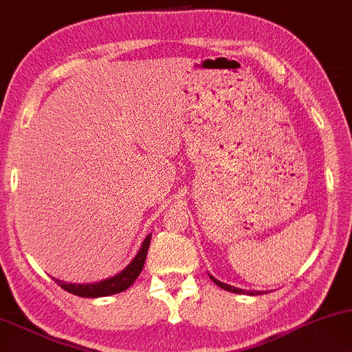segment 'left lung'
Returning <instances> with one entry per match:
<instances>
[{
  "label": "left lung",
  "mask_w": 352,
  "mask_h": 352,
  "mask_svg": "<svg viewBox=\"0 0 352 352\" xmlns=\"http://www.w3.org/2000/svg\"><path fill=\"white\" fill-rule=\"evenodd\" d=\"M210 277H211V275H210ZM211 280L217 283L218 287H221V289L228 290V292H232V294H249V295H261L262 294V292H244V290H241V289H236V287L228 285V283H223V282L217 280V278H214V277H211Z\"/></svg>",
  "instance_id": "left-lung-1"
}]
</instances>
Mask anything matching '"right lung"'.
Wrapping results in <instances>:
<instances>
[{"label":"right lung","instance_id":"add662e5","mask_svg":"<svg viewBox=\"0 0 352 352\" xmlns=\"http://www.w3.org/2000/svg\"><path fill=\"white\" fill-rule=\"evenodd\" d=\"M151 236H147L144 239V243L139 249L138 256L131 261V264L126 267L122 272H120L118 275H114L111 278H107V280H101L96 283H67L58 280V278H54L58 285L62 287L63 290H67L69 294L77 295V297H85V298H96V297H108V295H114V294H120V292L128 290L135 278L139 277L141 270L144 267V262H146L147 257V249H149L151 244Z\"/></svg>","mask_w":352,"mask_h":352}]
</instances>
